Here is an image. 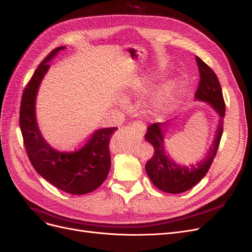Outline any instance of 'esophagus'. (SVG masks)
Returning <instances> with one entry per match:
<instances>
[{"label": "esophagus", "mask_w": 252, "mask_h": 252, "mask_svg": "<svg viewBox=\"0 0 252 252\" xmlns=\"http://www.w3.org/2000/svg\"><path fill=\"white\" fill-rule=\"evenodd\" d=\"M130 127L136 129L139 134L143 135L145 133V130H146V126H145L142 122H134L130 124Z\"/></svg>", "instance_id": "1"}]
</instances>
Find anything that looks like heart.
Segmentation results:
<instances>
[{"label": "heart", "mask_w": 252, "mask_h": 252, "mask_svg": "<svg viewBox=\"0 0 252 252\" xmlns=\"http://www.w3.org/2000/svg\"><path fill=\"white\" fill-rule=\"evenodd\" d=\"M184 87V79H178L177 82L167 83L161 91L155 96L152 107L156 112H166L173 109L177 105L181 92Z\"/></svg>", "instance_id": "heart-1"}]
</instances>
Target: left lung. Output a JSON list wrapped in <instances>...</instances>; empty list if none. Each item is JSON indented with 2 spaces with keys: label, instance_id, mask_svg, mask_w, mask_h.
<instances>
[{
  "label": "left lung",
  "instance_id": "8db88e82",
  "mask_svg": "<svg viewBox=\"0 0 252 252\" xmlns=\"http://www.w3.org/2000/svg\"><path fill=\"white\" fill-rule=\"evenodd\" d=\"M196 62L199 69L200 81L195 93V98L210 103L219 113L220 121L216 139L213 146L209 148L207 155L202 161L191 166H181L169 159V156L164 149L160 124H153L147 127L145 140L153 146L154 154L147 161L145 168L154 186L166 193H183L201 181L215 159L222 135L226 104H224L219 78L215 71L198 56H196Z\"/></svg>",
  "mask_w": 252,
  "mask_h": 252
}]
</instances>
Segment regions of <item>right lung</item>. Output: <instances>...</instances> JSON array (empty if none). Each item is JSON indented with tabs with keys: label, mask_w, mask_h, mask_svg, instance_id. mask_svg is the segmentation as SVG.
<instances>
[{
	"label": "right lung",
	"mask_w": 252,
	"mask_h": 252,
	"mask_svg": "<svg viewBox=\"0 0 252 252\" xmlns=\"http://www.w3.org/2000/svg\"><path fill=\"white\" fill-rule=\"evenodd\" d=\"M64 48L53 50L38 65L25 87L20 105L19 125L26 153L36 173L66 193L82 195L96 190L107 178L111 165L109 143L117 127L96 130L81 148L69 153L53 149L44 140L35 119V96L50 67L49 61Z\"/></svg>",
	"instance_id": "obj_1"
}]
</instances>
